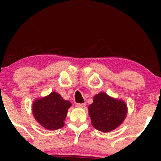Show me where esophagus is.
Wrapping results in <instances>:
<instances>
[{
  "label": "esophagus",
  "instance_id": "34e87169",
  "mask_svg": "<svg viewBox=\"0 0 161 161\" xmlns=\"http://www.w3.org/2000/svg\"><path fill=\"white\" fill-rule=\"evenodd\" d=\"M75 107H76V108H85V107H86V103H82V104H78V103H77V104H75Z\"/></svg>",
  "mask_w": 161,
  "mask_h": 161
}]
</instances>
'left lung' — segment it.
Segmentation results:
<instances>
[{
    "mask_svg": "<svg viewBox=\"0 0 161 161\" xmlns=\"http://www.w3.org/2000/svg\"><path fill=\"white\" fill-rule=\"evenodd\" d=\"M126 113V105L123 101L109 97L104 92L96 95L93 103L88 106L92 125L104 132L117 128L125 119Z\"/></svg>",
    "mask_w": 161,
    "mask_h": 161,
    "instance_id": "1",
    "label": "left lung"
}]
</instances>
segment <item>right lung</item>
Segmentation results:
<instances>
[{"instance_id": "obj_1", "label": "right lung", "mask_w": 161, "mask_h": 161, "mask_svg": "<svg viewBox=\"0 0 161 161\" xmlns=\"http://www.w3.org/2000/svg\"><path fill=\"white\" fill-rule=\"evenodd\" d=\"M71 103L65 101L56 92L47 97L36 100L33 103L32 112L35 118L42 126L49 130H56L64 125L67 110Z\"/></svg>"}]
</instances>
